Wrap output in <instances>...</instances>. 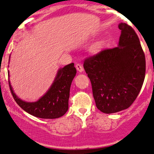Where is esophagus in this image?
<instances>
[{"mask_svg":"<svg viewBox=\"0 0 154 154\" xmlns=\"http://www.w3.org/2000/svg\"><path fill=\"white\" fill-rule=\"evenodd\" d=\"M76 68H77V70L79 72H83V67L80 63H77L76 64Z\"/></svg>","mask_w":154,"mask_h":154,"instance_id":"esophagus-1","label":"esophagus"}]
</instances>
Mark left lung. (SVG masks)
I'll return each instance as SVG.
<instances>
[{"label": "left lung", "mask_w": 154, "mask_h": 154, "mask_svg": "<svg viewBox=\"0 0 154 154\" xmlns=\"http://www.w3.org/2000/svg\"><path fill=\"white\" fill-rule=\"evenodd\" d=\"M119 28L118 47L103 50L83 63L96 106L107 114L131 106L145 77V56L137 34L126 23L119 24Z\"/></svg>", "instance_id": "1"}]
</instances>
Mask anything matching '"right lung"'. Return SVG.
<instances>
[{
  "label": "right lung",
  "instance_id": "obj_1",
  "mask_svg": "<svg viewBox=\"0 0 154 154\" xmlns=\"http://www.w3.org/2000/svg\"><path fill=\"white\" fill-rule=\"evenodd\" d=\"M76 73L74 63L60 68L48 91L35 102H26L18 98L14 93L10 81L9 84L14 100L24 111L41 119H57L64 116L68 111L70 88Z\"/></svg>",
  "mask_w": 154,
  "mask_h": 154
}]
</instances>
